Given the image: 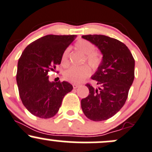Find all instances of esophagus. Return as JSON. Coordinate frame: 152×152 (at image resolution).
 <instances>
[{"instance_id":"34e87169","label":"esophagus","mask_w":152,"mask_h":152,"mask_svg":"<svg viewBox=\"0 0 152 152\" xmlns=\"http://www.w3.org/2000/svg\"><path fill=\"white\" fill-rule=\"evenodd\" d=\"M80 86V85L79 84H73V88H77V87H79Z\"/></svg>"}]
</instances>
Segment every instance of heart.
Returning <instances> with one entry per match:
<instances>
[{"label": "heart", "instance_id": "obj_1", "mask_svg": "<svg viewBox=\"0 0 152 152\" xmlns=\"http://www.w3.org/2000/svg\"><path fill=\"white\" fill-rule=\"evenodd\" d=\"M75 48L83 54L87 55V61L92 67L96 68L99 65L101 62V58L97 53L94 52V47L91 42L86 40L80 39L75 43ZM69 49L66 48L62 53L61 64L63 66H67L69 64ZM91 72V70L88 65H84L80 67L72 66L66 70L64 76L69 82L73 83H80L83 82L86 77L90 75Z\"/></svg>", "mask_w": 152, "mask_h": 152}]
</instances>
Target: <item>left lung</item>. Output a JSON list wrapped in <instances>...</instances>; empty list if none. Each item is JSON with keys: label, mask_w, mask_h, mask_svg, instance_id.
<instances>
[{"label": "left lung", "mask_w": 152, "mask_h": 152, "mask_svg": "<svg viewBox=\"0 0 152 152\" xmlns=\"http://www.w3.org/2000/svg\"><path fill=\"white\" fill-rule=\"evenodd\" d=\"M101 52L102 58L91 76L98 87L87 84L89 94L81 100L86 116L94 121H104L121 110L127 99L134 77V60L124 44L104 35H86Z\"/></svg>", "instance_id": "8db88e82"}]
</instances>
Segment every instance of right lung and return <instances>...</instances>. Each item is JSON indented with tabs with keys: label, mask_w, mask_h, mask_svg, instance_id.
<instances>
[{
	"label": "right lung",
	"mask_w": 152,
	"mask_h": 152,
	"mask_svg": "<svg viewBox=\"0 0 152 152\" xmlns=\"http://www.w3.org/2000/svg\"><path fill=\"white\" fill-rule=\"evenodd\" d=\"M76 35H47L30 44L19 58L17 83L22 102L33 115L53 117L67 93L73 89L66 81L50 82L48 75L61 64L62 53Z\"/></svg>",
	"instance_id": "add662e5"
}]
</instances>
